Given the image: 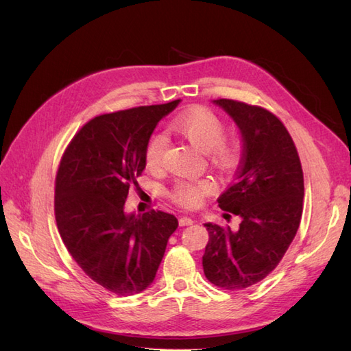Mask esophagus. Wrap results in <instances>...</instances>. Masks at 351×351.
Instances as JSON below:
<instances>
[{
  "instance_id": "esophagus-1",
  "label": "esophagus",
  "mask_w": 351,
  "mask_h": 351,
  "mask_svg": "<svg viewBox=\"0 0 351 351\" xmlns=\"http://www.w3.org/2000/svg\"><path fill=\"white\" fill-rule=\"evenodd\" d=\"M193 219L190 218V217H182L178 219V224H180V227H186V226H192L193 224Z\"/></svg>"
}]
</instances>
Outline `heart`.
<instances>
[{
  "label": "heart",
  "mask_w": 351,
  "mask_h": 351,
  "mask_svg": "<svg viewBox=\"0 0 351 351\" xmlns=\"http://www.w3.org/2000/svg\"><path fill=\"white\" fill-rule=\"evenodd\" d=\"M174 129L195 145L197 149L208 152L214 162L221 167H230L234 161V147L224 141L226 127L218 117L205 108L190 110L180 114L173 121ZM165 149V137L154 134L145 147V161L149 168H155L162 161ZM212 192L209 180H178L174 183L169 196L177 204L195 208L204 196Z\"/></svg>",
  "instance_id": "obj_1"
}]
</instances>
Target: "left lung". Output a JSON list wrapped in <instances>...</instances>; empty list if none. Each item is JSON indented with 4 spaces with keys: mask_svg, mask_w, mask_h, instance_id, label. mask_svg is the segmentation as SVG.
<instances>
[{
    "mask_svg": "<svg viewBox=\"0 0 351 351\" xmlns=\"http://www.w3.org/2000/svg\"><path fill=\"white\" fill-rule=\"evenodd\" d=\"M212 102L241 134L234 182L218 197L221 209L240 217V226L231 231L206 222L209 241L202 263L212 284L240 290L267 277L291 244L303 212V171L291 136L274 114L231 99Z\"/></svg>",
    "mask_w": 351,
    "mask_h": 351,
    "instance_id": "obj_1",
    "label": "left lung"
}]
</instances>
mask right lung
Listing matches in <instances>:
<instances>
[{
	"instance_id": "1",
	"label": "right lung",
	"mask_w": 351,
	"mask_h": 351,
	"mask_svg": "<svg viewBox=\"0 0 351 351\" xmlns=\"http://www.w3.org/2000/svg\"><path fill=\"white\" fill-rule=\"evenodd\" d=\"M180 99L95 117L73 137L56 180V219L69 253L89 278L119 295L155 280L178 221L167 212H125L146 167L145 147Z\"/></svg>"
}]
</instances>
